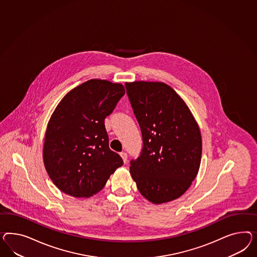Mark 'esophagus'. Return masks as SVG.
Returning <instances> with one entry per match:
<instances>
[{
    "mask_svg": "<svg viewBox=\"0 0 257 257\" xmlns=\"http://www.w3.org/2000/svg\"><path fill=\"white\" fill-rule=\"evenodd\" d=\"M120 156H121V158L123 160V162H124V164L127 163V153H120Z\"/></svg>",
    "mask_w": 257,
    "mask_h": 257,
    "instance_id": "34e87169",
    "label": "esophagus"
}]
</instances>
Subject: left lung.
Returning a JSON list of instances; mask_svg holds the SVG:
<instances>
[{
    "mask_svg": "<svg viewBox=\"0 0 257 257\" xmlns=\"http://www.w3.org/2000/svg\"><path fill=\"white\" fill-rule=\"evenodd\" d=\"M143 147L130 162L140 194L162 204L179 198L198 172L202 156L199 127L184 101L163 82L125 83Z\"/></svg>",
    "mask_w": 257,
    "mask_h": 257,
    "instance_id": "8db88e82",
    "label": "left lung"
}]
</instances>
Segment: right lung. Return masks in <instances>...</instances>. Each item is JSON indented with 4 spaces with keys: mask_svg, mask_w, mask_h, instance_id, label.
Returning <instances> with one entry per match:
<instances>
[{
    "mask_svg": "<svg viewBox=\"0 0 257 257\" xmlns=\"http://www.w3.org/2000/svg\"><path fill=\"white\" fill-rule=\"evenodd\" d=\"M121 84L90 79L70 90L49 119L43 157L52 182L75 197H90L123 165L109 149L104 118L124 95Z\"/></svg>",
    "mask_w": 257,
    "mask_h": 257,
    "instance_id": "1",
    "label": "right lung"
}]
</instances>
